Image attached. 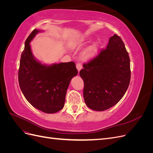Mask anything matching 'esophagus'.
Wrapping results in <instances>:
<instances>
[{
  "instance_id": "obj_1",
  "label": "esophagus",
  "mask_w": 153,
  "mask_h": 153,
  "mask_svg": "<svg viewBox=\"0 0 153 153\" xmlns=\"http://www.w3.org/2000/svg\"><path fill=\"white\" fill-rule=\"evenodd\" d=\"M76 69H78V71H80V69L82 68V66L80 63H77L76 65Z\"/></svg>"
}]
</instances>
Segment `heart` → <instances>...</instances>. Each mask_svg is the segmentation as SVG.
<instances>
[{
  "label": "heart",
  "mask_w": 153,
  "mask_h": 153,
  "mask_svg": "<svg viewBox=\"0 0 153 153\" xmlns=\"http://www.w3.org/2000/svg\"><path fill=\"white\" fill-rule=\"evenodd\" d=\"M85 43V39L84 38H82V37H80V38H76V39L74 40L71 43V46L72 48H75L80 47V46L83 45ZM97 50H98V48H97V45L96 44L90 46L83 53L82 59L85 60V61H89V60L91 59L95 56V55L97 53Z\"/></svg>",
  "instance_id": "obj_1"
}]
</instances>
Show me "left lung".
Returning <instances> with one entry per match:
<instances>
[{
    "instance_id": "1",
    "label": "left lung",
    "mask_w": 153,
    "mask_h": 153,
    "mask_svg": "<svg viewBox=\"0 0 153 153\" xmlns=\"http://www.w3.org/2000/svg\"><path fill=\"white\" fill-rule=\"evenodd\" d=\"M83 67L80 76L88 107L103 111L121 100L130 82L131 70L129 54L119 36H111L106 48Z\"/></svg>"
}]
</instances>
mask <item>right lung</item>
Masks as SVG:
<instances>
[{
    "mask_svg": "<svg viewBox=\"0 0 153 153\" xmlns=\"http://www.w3.org/2000/svg\"><path fill=\"white\" fill-rule=\"evenodd\" d=\"M39 32L34 29L25 41L18 70V82L23 94L34 108L53 114L64 107L68 87L78 70L74 62L47 66L37 61L32 53L30 42Z\"/></svg>",
    "mask_w": 153,
    "mask_h": 153,
    "instance_id": "obj_1",
    "label": "right lung"
}]
</instances>
